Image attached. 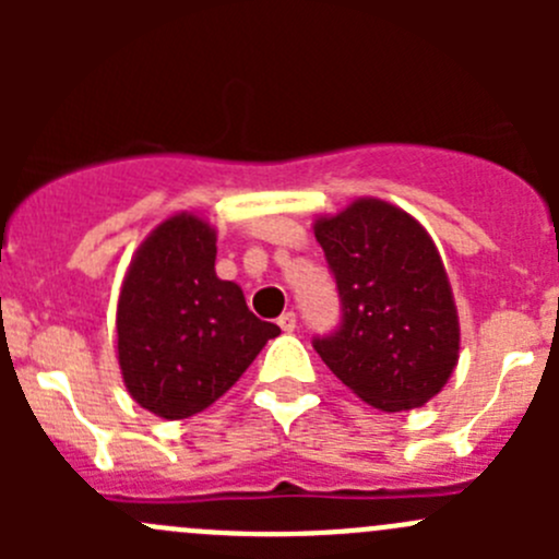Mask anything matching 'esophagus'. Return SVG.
I'll list each match as a JSON object with an SVG mask.
<instances>
[{
  "instance_id": "obj_1",
  "label": "esophagus",
  "mask_w": 559,
  "mask_h": 559,
  "mask_svg": "<svg viewBox=\"0 0 559 559\" xmlns=\"http://www.w3.org/2000/svg\"><path fill=\"white\" fill-rule=\"evenodd\" d=\"M278 326H281V332H295V330H297V313H295V311L281 313Z\"/></svg>"
}]
</instances>
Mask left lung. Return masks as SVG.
<instances>
[{
	"mask_svg": "<svg viewBox=\"0 0 559 559\" xmlns=\"http://www.w3.org/2000/svg\"><path fill=\"white\" fill-rule=\"evenodd\" d=\"M313 233L341 300L335 330L313 337L319 357L373 408L425 405L460 352L452 289L430 235L381 200L319 218Z\"/></svg>",
	"mask_w": 559,
	"mask_h": 559,
	"instance_id": "obj_1",
	"label": "left lung"
}]
</instances>
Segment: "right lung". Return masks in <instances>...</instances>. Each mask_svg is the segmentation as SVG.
Masks as SVG:
<instances>
[{"mask_svg":"<svg viewBox=\"0 0 559 559\" xmlns=\"http://www.w3.org/2000/svg\"><path fill=\"white\" fill-rule=\"evenodd\" d=\"M118 365L129 394L165 419L216 403L278 326L257 319L238 284L216 275V235L167 218L138 248L118 297Z\"/></svg>","mask_w":559,"mask_h":559,"instance_id":"obj_1","label":"right lung"}]
</instances>
